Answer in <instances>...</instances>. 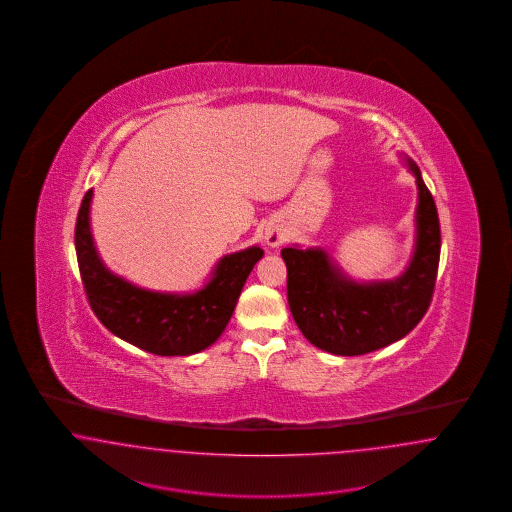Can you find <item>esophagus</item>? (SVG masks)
Instances as JSON below:
<instances>
[{
    "instance_id": "obj_1",
    "label": "esophagus",
    "mask_w": 512,
    "mask_h": 512,
    "mask_svg": "<svg viewBox=\"0 0 512 512\" xmlns=\"http://www.w3.org/2000/svg\"><path fill=\"white\" fill-rule=\"evenodd\" d=\"M263 238H265V244L270 245V247H278V245L284 244V240H286V230L278 220L268 222Z\"/></svg>"
}]
</instances>
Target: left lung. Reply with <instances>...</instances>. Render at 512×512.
Returning a JSON list of instances; mask_svg holds the SVG:
<instances>
[{
	"mask_svg": "<svg viewBox=\"0 0 512 512\" xmlns=\"http://www.w3.org/2000/svg\"><path fill=\"white\" fill-rule=\"evenodd\" d=\"M416 178L414 251L407 268L391 280L357 282L322 247H284L288 303L301 334L332 355L355 357L405 338L426 315L438 276V209L411 157Z\"/></svg>",
	"mask_w": 512,
	"mask_h": 512,
	"instance_id": "obj_1",
	"label": "left lung"
}]
</instances>
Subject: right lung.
I'll return each mask as SVG.
<instances>
[{"mask_svg":"<svg viewBox=\"0 0 512 512\" xmlns=\"http://www.w3.org/2000/svg\"><path fill=\"white\" fill-rule=\"evenodd\" d=\"M94 192L84 195L74 245L82 284L101 324L117 338L161 357H188L219 340L232 317L245 280L265 255L259 245L228 253L203 288L188 293L140 288L103 265L90 226Z\"/></svg>","mask_w":512,"mask_h":512,"instance_id":"1","label":"right lung"}]
</instances>
